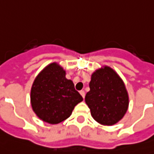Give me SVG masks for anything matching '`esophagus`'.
I'll return each mask as SVG.
<instances>
[{
	"mask_svg": "<svg viewBox=\"0 0 154 154\" xmlns=\"http://www.w3.org/2000/svg\"><path fill=\"white\" fill-rule=\"evenodd\" d=\"M79 93H80V95H82V97H83V98H85V91H79Z\"/></svg>",
	"mask_w": 154,
	"mask_h": 154,
	"instance_id": "34e87169",
	"label": "esophagus"
}]
</instances>
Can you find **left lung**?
Masks as SVG:
<instances>
[{
	"mask_svg": "<svg viewBox=\"0 0 154 154\" xmlns=\"http://www.w3.org/2000/svg\"><path fill=\"white\" fill-rule=\"evenodd\" d=\"M90 89L85 100L92 117L105 126L118 122L129 104L128 91L119 75L110 67L100 68L91 75Z\"/></svg>",
	"mask_w": 154,
	"mask_h": 154,
	"instance_id": "8db88e82",
	"label": "left lung"
}]
</instances>
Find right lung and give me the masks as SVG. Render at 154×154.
Segmentation results:
<instances>
[{"instance_id": "add662e5", "label": "right lung", "mask_w": 154, "mask_h": 154, "mask_svg": "<svg viewBox=\"0 0 154 154\" xmlns=\"http://www.w3.org/2000/svg\"><path fill=\"white\" fill-rule=\"evenodd\" d=\"M65 70L59 63L46 66L36 77L31 89L32 110L40 119L58 124L69 117L75 106L83 100Z\"/></svg>"}]
</instances>
